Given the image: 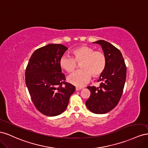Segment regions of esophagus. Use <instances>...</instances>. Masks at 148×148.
<instances>
[{
    "label": "esophagus",
    "instance_id": "obj_1",
    "mask_svg": "<svg viewBox=\"0 0 148 148\" xmlns=\"http://www.w3.org/2000/svg\"><path fill=\"white\" fill-rule=\"evenodd\" d=\"M82 87H76L75 88V90H77V91H79V90H81V89H82Z\"/></svg>",
    "mask_w": 148,
    "mask_h": 148
}]
</instances>
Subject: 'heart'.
<instances>
[{
    "label": "heart",
    "instance_id": "heart-1",
    "mask_svg": "<svg viewBox=\"0 0 148 148\" xmlns=\"http://www.w3.org/2000/svg\"><path fill=\"white\" fill-rule=\"evenodd\" d=\"M74 58L63 55L60 60V65L67 73L73 71L77 67V62H81V69L70 74L67 79L69 83L77 87H82L89 82L93 77L102 74L106 67L107 58L100 51H95L90 46H83L73 50Z\"/></svg>",
    "mask_w": 148,
    "mask_h": 148
}]
</instances>
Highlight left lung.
Instances as JSON below:
<instances>
[{
	"label": "left lung",
	"instance_id": "left-lung-1",
	"mask_svg": "<svg viewBox=\"0 0 148 148\" xmlns=\"http://www.w3.org/2000/svg\"><path fill=\"white\" fill-rule=\"evenodd\" d=\"M93 43L99 44L107 58V65L100 75L99 87H87L90 95L86 105L89 110L96 114L106 113L119 103L123 94L126 77V67L120 51L105 40Z\"/></svg>",
	"mask_w": 148,
	"mask_h": 148
}]
</instances>
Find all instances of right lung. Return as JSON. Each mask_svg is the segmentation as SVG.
<instances>
[{
	"label": "right lung",
	"mask_w": 148,
	"mask_h": 148,
	"mask_svg": "<svg viewBox=\"0 0 148 148\" xmlns=\"http://www.w3.org/2000/svg\"><path fill=\"white\" fill-rule=\"evenodd\" d=\"M68 49L61 44H49L35 51L25 71V83L32 102L45 115L65 111L75 88L66 82L60 60Z\"/></svg>",
	"instance_id": "obj_1"
}]
</instances>
